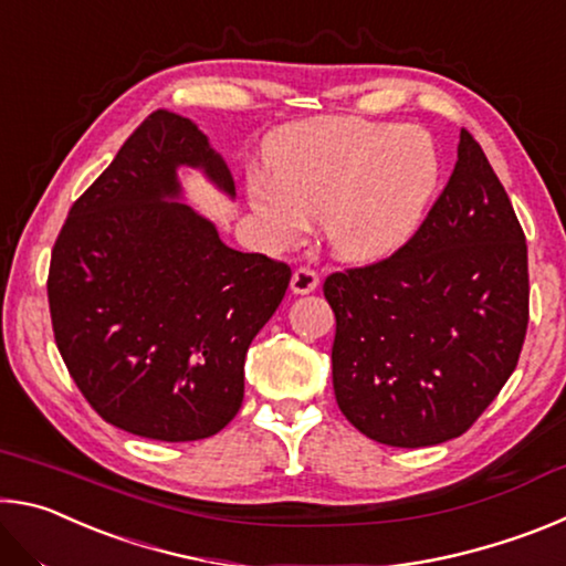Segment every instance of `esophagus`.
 <instances>
[{"label":"esophagus","mask_w":566,"mask_h":566,"mask_svg":"<svg viewBox=\"0 0 566 566\" xmlns=\"http://www.w3.org/2000/svg\"><path fill=\"white\" fill-rule=\"evenodd\" d=\"M319 286V276L314 270H310V266H300L292 274V292L294 294H310Z\"/></svg>","instance_id":"esophagus-1"}]
</instances>
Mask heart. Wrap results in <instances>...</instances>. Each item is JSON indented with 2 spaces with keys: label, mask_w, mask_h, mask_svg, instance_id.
<instances>
[{
  "label": "heart",
  "mask_w": 566,
  "mask_h": 566,
  "mask_svg": "<svg viewBox=\"0 0 566 566\" xmlns=\"http://www.w3.org/2000/svg\"><path fill=\"white\" fill-rule=\"evenodd\" d=\"M266 171L247 179L249 209L274 247L300 244L319 219L339 260L379 262L405 247L439 185V151L424 129L319 117L274 134Z\"/></svg>",
  "instance_id": "obj_1"
}]
</instances>
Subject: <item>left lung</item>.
I'll use <instances>...</instances> for the list:
<instances>
[{"label":"left lung","instance_id":"left-lung-1","mask_svg":"<svg viewBox=\"0 0 566 566\" xmlns=\"http://www.w3.org/2000/svg\"><path fill=\"white\" fill-rule=\"evenodd\" d=\"M332 381L342 415L389 447L464 434L520 361L526 242L510 197L462 129L457 165L417 234L377 264L334 272Z\"/></svg>","mask_w":566,"mask_h":566}]
</instances>
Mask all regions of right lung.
<instances>
[{
    "instance_id": "add662e5",
    "label": "right lung",
    "mask_w": 566,
    "mask_h": 566,
    "mask_svg": "<svg viewBox=\"0 0 566 566\" xmlns=\"http://www.w3.org/2000/svg\"><path fill=\"white\" fill-rule=\"evenodd\" d=\"M179 167L234 199L207 134L157 109L76 199L52 249L54 339L94 411L159 442L217 434L242 407L244 357L292 270L219 239L179 202Z\"/></svg>"
}]
</instances>
